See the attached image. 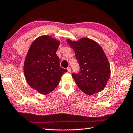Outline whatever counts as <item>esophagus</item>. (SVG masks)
I'll return each instance as SVG.
<instances>
[{
	"label": "esophagus",
	"instance_id": "esophagus-1",
	"mask_svg": "<svg viewBox=\"0 0 133 133\" xmlns=\"http://www.w3.org/2000/svg\"><path fill=\"white\" fill-rule=\"evenodd\" d=\"M67 71H68V72H71V67H67Z\"/></svg>",
	"mask_w": 133,
	"mask_h": 133
}]
</instances>
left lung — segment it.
I'll return each mask as SVG.
<instances>
[{
    "label": "left lung",
    "mask_w": 133,
    "mask_h": 133,
    "mask_svg": "<svg viewBox=\"0 0 133 133\" xmlns=\"http://www.w3.org/2000/svg\"><path fill=\"white\" fill-rule=\"evenodd\" d=\"M67 41L79 64V73L72 74L77 86L88 95L100 92L105 87L111 74L110 63L103 48L87 37L78 41L67 39Z\"/></svg>",
    "instance_id": "left-lung-1"
}]
</instances>
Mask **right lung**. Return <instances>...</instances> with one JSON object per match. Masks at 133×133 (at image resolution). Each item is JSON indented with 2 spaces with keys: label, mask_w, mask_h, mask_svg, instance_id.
Here are the masks:
<instances>
[{
  "label": "right lung",
  "mask_w": 133,
  "mask_h": 133,
  "mask_svg": "<svg viewBox=\"0 0 133 133\" xmlns=\"http://www.w3.org/2000/svg\"><path fill=\"white\" fill-rule=\"evenodd\" d=\"M60 41L48 35L41 36L31 44L23 64L26 81L42 95L55 88L67 70L60 66L56 51Z\"/></svg>",
  "instance_id": "1"
}]
</instances>
